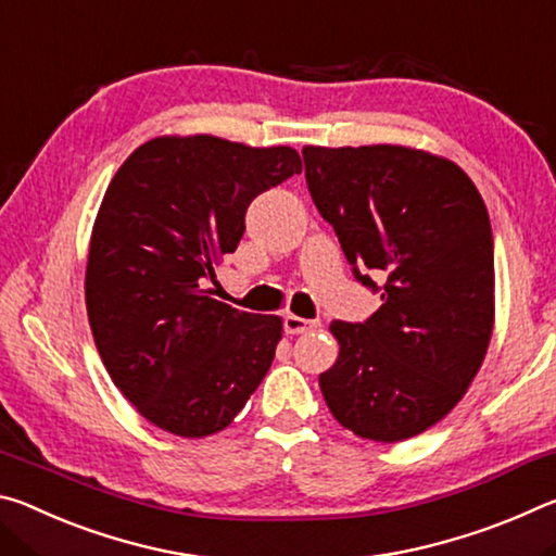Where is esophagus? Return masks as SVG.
<instances>
[{"label": "esophagus", "instance_id": "obj_1", "mask_svg": "<svg viewBox=\"0 0 556 556\" xmlns=\"http://www.w3.org/2000/svg\"><path fill=\"white\" fill-rule=\"evenodd\" d=\"M318 326H321V324H318V321H308V318H301V316H294V314H287V316H285V331L291 333V336L316 331Z\"/></svg>", "mask_w": 556, "mask_h": 556}]
</instances>
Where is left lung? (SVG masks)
<instances>
[{
    "label": "left lung",
    "instance_id": "1",
    "mask_svg": "<svg viewBox=\"0 0 556 556\" xmlns=\"http://www.w3.org/2000/svg\"><path fill=\"white\" fill-rule=\"evenodd\" d=\"M306 184L365 287L388 275L365 324L333 321L341 345L324 400L353 434L394 444L434 427L481 370L495 321L493 232L468 174L400 144L304 147Z\"/></svg>",
    "mask_w": 556,
    "mask_h": 556
}]
</instances>
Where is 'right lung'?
Here are the masks:
<instances>
[{
	"label": "right lung",
	"mask_w": 556,
	"mask_h": 556,
	"mask_svg": "<svg viewBox=\"0 0 556 556\" xmlns=\"http://www.w3.org/2000/svg\"><path fill=\"white\" fill-rule=\"evenodd\" d=\"M301 174L291 147L166 135L117 168L90 235L86 304L112 382L154 427L223 431L260 388L281 318L208 296L255 195Z\"/></svg>",
	"instance_id": "1"
}]
</instances>
